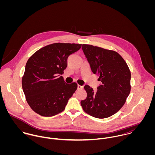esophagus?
Listing matches in <instances>:
<instances>
[{
  "label": "esophagus",
  "instance_id": "esophagus-1",
  "mask_svg": "<svg viewBox=\"0 0 155 155\" xmlns=\"http://www.w3.org/2000/svg\"><path fill=\"white\" fill-rule=\"evenodd\" d=\"M84 88V87L83 86H81V85H78V90H80V89H83Z\"/></svg>",
  "mask_w": 155,
  "mask_h": 155
}]
</instances>
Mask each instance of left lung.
I'll return each mask as SVG.
<instances>
[{
    "label": "left lung",
    "mask_w": 155,
    "mask_h": 155,
    "mask_svg": "<svg viewBox=\"0 0 155 155\" xmlns=\"http://www.w3.org/2000/svg\"><path fill=\"white\" fill-rule=\"evenodd\" d=\"M82 48L92 72L100 76L101 83L96 91L85 85L87 97L81 104L85 112L94 117H110L122 108L130 94V69L115 51L89 45H82Z\"/></svg>",
    "instance_id": "8db88e82"
}]
</instances>
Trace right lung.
I'll use <instances>...</instances> for the list:
<instances>
[{
  "label": "right lung",
  "instance_id": "add662e5",
  "mask_svg": "<svg viewBox=\"0 0 155 155\" xmlns=\"http://www.w3.org/2000/svg\"><path fill=\"white\" fill-rule=\"evenodd\" d=\"M81 44L56 43L36 51L27 61L22 79L23 92L31 109L43 116H52L65 109L77 89L76 83L66 84L60 76L68 56Z\"/></svg>",
  "mask_w": 155,
  "mask_h": 155
}]
</instances>
